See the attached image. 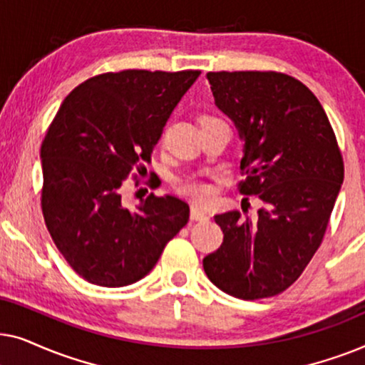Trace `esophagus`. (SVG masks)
Instances as JSON below:
<instances>
[{
  "instance_id": "34e87169",
  "label": "esophagus",
  "mask_w": 365,
  "mask_h": 365,
  "mask_svg": "<svg viewBox=\"0 0 365 365\" xmlns=\"http://www.w3.org/2000/svg\"><path fill=\"white\" fill-rule=\"evenodd\" d=\"M191 219L192 221H204V219H207V214L204 209H201L199 206H192L191 207Z\"/></svg>"
}]
</instances>
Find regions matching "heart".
I'll list each match as a JSON object with an SVG mask.
<instances>
[{
    "label": "heart",
    "instance_id": "obj_1",
    "mask_svg": "<svg viewBox=\"0 0 365 365\" xmlns=\"http://www.w3.org/2000/svg\"><path fill=\"white\" fill-rule=\"evenodd\" d=\"M204 119H216L211 116L202 118ZM178 191L184 194V196H189L196 201H209L214 196V187L207 181H204L201 178H187L178 184Z\"/></svg>",
    "mask_w": 365,
    "mask_h": 365
}]
</instances>
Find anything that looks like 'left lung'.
I'll use <instances>...</instances> for the list:
<instances>
[{
    "label": "left lung",
    "instance_id": "8db88e82",
    "mask_svg": "<svg viewBox=\"0 0 365 365\" xmlns=\"http://www.w3.org/2000/svg\"><path fill=\"white\" fill-rule=\"evenodd\" d=\"M207 79L244 139L239 191L264 206L254 221L239 211L214 216L224 239L202 259L204 271L229 296L272 297L297 281L321 246L344 181L341 149L319 99L299 79L276 71Z\"/></svg>",
    "mask_w": 365,
    "mask_h": 365
}]
</instances>
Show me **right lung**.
<instances>
[{"mask_svg": "<svg viewBox=\"0 0 365 365\" xmlns=\"http://www.w3.org/2000/svg\"><path fill=\"white\" fill-rule=\"evenodd\" d=\"M201 71L124 69L86 79L58 109L41 144V209L54 244L88 282L123 287L156 266L186 226L189 206L174 196L123 201L121 186L161 138ZM134 179L138 174H134Z\"/></svg>", "mask_w": 365, "mask_h": 365, "instance_id": "1", "label": "right lung"}]
</instances>
